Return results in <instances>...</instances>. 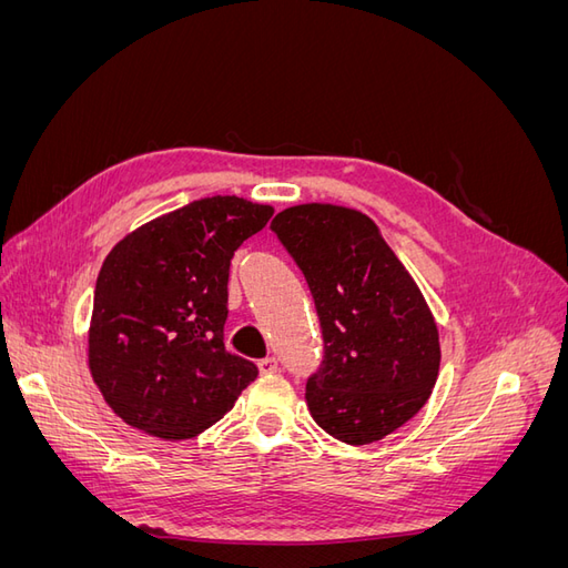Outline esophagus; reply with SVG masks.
Instances as JSON below:
<instances>
[{"label":"esophagus","mask_w":568,"mask_h":568,"mask_svg":"<svg viewBox=\"0 0 568 568\" xmlns=\"http://www.w3.org/2000/svg\"><path fill=\"white\" fill-rule=\"evenodd\" d=\"M257 369H261V374L277 372V369H280L277 357H263V359H257Z\"/></svg>","instance_id":"34e87169"}]
</instances>
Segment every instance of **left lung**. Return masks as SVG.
Returning a JSON list of instances; mask_svg holds the SVG:
<instances>
[{
	"instance_id": "obj_1",
	"label": "left lung",
	"mask_w": 568,
	"mask_h": 568,
	"mask_svg": "<svg viewBox=\"0 0 568 568\" xmlns=\"http://www.w3.org/2000/svg\"><path fill=\"white\" fill-rule=\"evenodd\" d=\"M270 230L305 274L322 326L307 409L343 443L382 440L417 415L438 379V329L419 286L359 211L291 205Z\"/></svg>"
}]
</instances>
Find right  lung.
<instances>
[{
  "mask_svg": "<svg viewBox=\"0 0 568 568\" xmlns=\"http://www.w3.org/2000/svg\"><path fill=\"white\" fill-rule=\"evenodd\" d=\"M272 213L239 196L192 201L106 255L88 357L94 384L125 424L165 440L192 438L255 379L251 359L225 348L227 282L234 251Z\"/></svg>",
  "mask_w": 568,
  "mask_h": 568,
  "instance_id": "add662e5",
  "label": "right lung"
}]
</instances>
